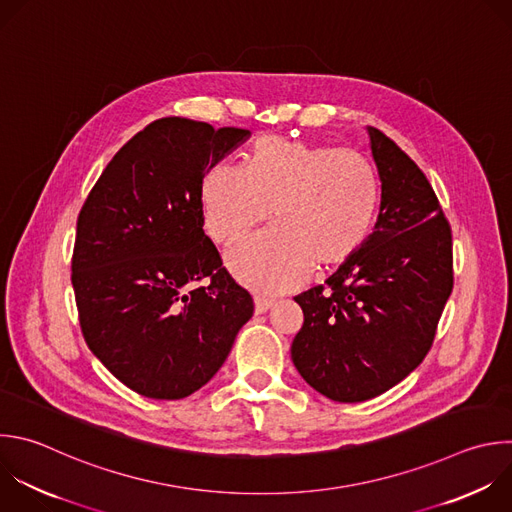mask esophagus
I'll return each mask as SVG.
<instances>
[{
	"mask_svg": "<svg viewBox=\"0 0 512 512\" xmlns=\"http://www.w3.org/2000/svg\"><path fill=\"white\" fill-rule=\"evenodd\" d=\"M273 303H275V299H273V297L257 295V297H255V311H257V313H265Z\"/></svg>",
	"mask_w": 512,
	"mask_h": 512,
	"instance_id": "obj_1",
	"label": "esophagus"
}]
</instances>
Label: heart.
<instances>
[{"label": "heart", "instance_id": "1", "mask_svg": "<svg viewBox=\"0 0 512 512\" xmlns=\"http://www.w3.org/2000/svg\"><path fill=\"white\" fill-rule=\"evenodd\" d=\"M382 207L378 168L360 152L265 136L243 168L217 164L203 179L209 235L231 245L271 211L275 229L229 255L235 275L261 291L285 289L307 269L329 273L354 259Z\"/></svg>", "mask_w": 512, "mask_h": 512}]
</instances>
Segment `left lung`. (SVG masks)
<instances>
[{
	"label": "left lung",
	"instance_id": "8db88e82",
	"mask_svg": "<svg viewBox=\"0 0 512 512\" xmlns=\"http://www.w3.org/2000/svg\"><path fill=\"white\" fill-rule=\"evenodd\" d=\"M382 207L362 251L293 299L291 344L301 378L333 402H366L414 372L452 293V231L418 164L370 126Z\"/></svg>",
	"mask_w": 512,
	"mask_h": 512
}]
</instances>
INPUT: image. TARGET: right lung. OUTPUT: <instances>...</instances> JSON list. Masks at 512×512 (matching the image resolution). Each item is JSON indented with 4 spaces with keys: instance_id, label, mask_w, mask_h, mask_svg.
<instances>
[{
    "instance_id": "obj_1",
    "label": "right lung",
    "mask_w": 512,
    "mask_h": 512,
    "mask_svg": "<svg viewBox=\"0 0 512 512\" xmlns=\"http://www.w3.org/2000/svg\"><path fill=\"white\" fill-rule=\"evenodd\" d=\"M249 134L154 120L114 154L80 209L72 285L82 335L140 396L181 400L203 388L253 315L251 293L203 231L207 170Z\"/></svg>"
}]
</instances>
